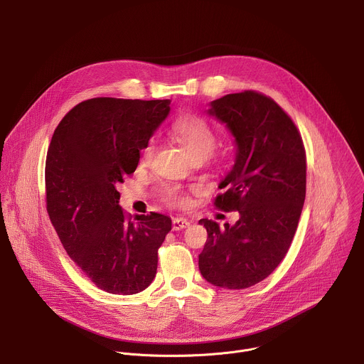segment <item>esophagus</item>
Returning a JSON list of instances; mask_svg holds the SVG:
<instances>
[{"label":"esophagus","instance_id":"esophagus-1","mask_svg":"<svg viewBox=\"0 0 364 364\" xmlns=\"http://www.w3.org/2000/svg\"><path fill=\"white\" fill-rule=\"evenodd\" d=\"M188 226H190V222L186 220V219H181V218L173 219V230H183Z\"/></svg>","mask_w":364,"mask_h":364}]
</instances>
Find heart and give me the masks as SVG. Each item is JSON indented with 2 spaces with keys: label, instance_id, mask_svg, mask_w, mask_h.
<instances>
[{
  "label": "heart",
  "instance_id": "heart-1",
  "mask_svg": "<svg viewBox=\"0 0 364 364\" xmlns=\"http://www.w3.org/2000/svg\"><path fill=\"white\" fill-rule=\"evenodd\" d=\"M171 136L186 149L190 159H209L218 145V135L210 124L198 117H183L177 119L170 128ZM152 151V145L146 144L141 149V163H146ZM161 198L173 205H183L186 197L178 187H164Z\"/></svg>",
  "mask_w": 364,
  "mask_h": 364
}]
</instances>
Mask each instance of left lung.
Instances as JSON below:
<instances>
[{"label": "left lung", "mask_w": 364, "mask_h": 364, "mask_svg": "<svg viewBox=\"0 0 364 364\" xmlns=\"http://www.w3.org/2000/svg\"><path fill=\"white\" fill-rule=\"evenodd\" d=\"M210 107L209 115L226 124L237 146L215 205L239 212V220L225 229L198 222L207 230L198 268L207 282L245 289L269 277L291 246L305 200L306 155L294 121L269 96L245 90Z\"/></svg>", "instance_id": "8db88e82"}]
</instances>
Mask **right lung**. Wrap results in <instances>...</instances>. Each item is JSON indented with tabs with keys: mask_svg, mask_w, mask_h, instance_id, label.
I'll use <instances>...</instances> for the list:
<instances>
[{
	"mask_svg": "<svg viewBox=\"0 0 364 364\" xmlns=\"http://www.w3.org/2000/svg\"><path fill=\"white\" fill-rule=\"evenodd\" d=\"M170 99L93 97L55 129L46 159V207L72 261L100 289L144 291L155 278L159 249L171 230L160 213L119 207L118 183L135 171L139 151L167 118Z\"/></svg>",
	"mask_w": 364,
	"mask_h": 364,
	"instance_id": "obj_1",
	"label": "right lung"
}]
</instances>
